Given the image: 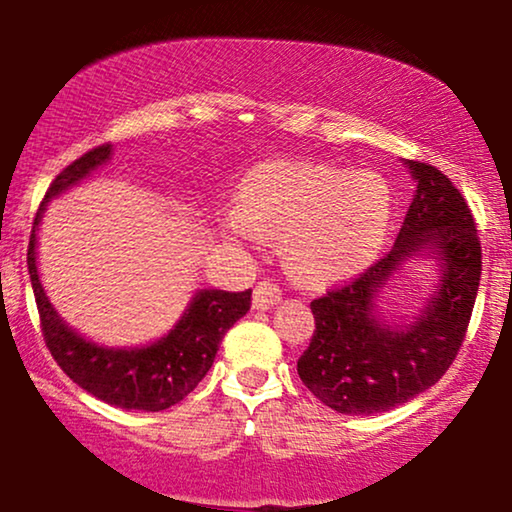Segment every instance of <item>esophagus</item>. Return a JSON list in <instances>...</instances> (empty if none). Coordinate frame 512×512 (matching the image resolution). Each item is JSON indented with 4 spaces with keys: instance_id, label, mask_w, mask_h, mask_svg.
Instances as JSON below:
<instances>
[{
    "instance_id": "1",
    "label": "esophagus",
    "mask_w": 512,
    "mask_h": 512,
    "mask_svg": "<svg viewBox=\"0 0 512 512\" xmlns=\"http://www.w3.org/2000/svg\"><path fill=\"white\" fill-rule=\"evenodd\" d=\"M282 300V289L272 282V279H263L254 289V307L256 310H270Z\"/></svg>"
}]
</instances>
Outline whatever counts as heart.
<instances>
[{
  "instance_id": "1",
  "label": "heart",
  "mask_w": 512,
  "mask_h": 512,
  "mask_svg": "<svg viewBox=\"0 0 512 512\" xmlns=\"http://www.w3.org/2000/svg\"><path fill=\"white\" fill-rule=\"evenodd\" d=\"M391 223V191L380 174L272 160L244 174L228 230L237 240L282 235L291 268L335 282L380 254Z\"/></svg>"
}]
</instances>
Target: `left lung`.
Returning <instances> with one entry per match:
<instances>
[{"mask_svg":"<svg viewBox=\"0 0 512 512\" xmlns=\"http://www.w3.org/2000/svg\"><path fill=\"white\" fill-rule=\"evenodd\" d=\"M415 198L394 247L366 272L312 300L314 335L298 359L307 389L342 415H375L408 403L452 366L466 338L480 286L478 228L459 188L438 167L408 160ZM419 250L444 268L437 293L408 327L376 319L379 286Z\"/></svg>","mask_w":512,"mask_h":512,"instance_id":"1","label":"left lung"}]
</instances>
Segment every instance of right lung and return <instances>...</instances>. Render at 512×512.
I'll list each match as a JSON object with an SVG mask.
<instances>
[{"instance_id":"obj_1","label":"right lung","mask_w":512,"mask_h":512,"mask_svg":"<svg viewBox=\"0 0 512 512\" xmlns=\"http://www.w3.org/2000/svg\"><path fill=\"white\" fill-rule=\"evenodd\" d=\"M109 158L111 144L95 146L53 179L34 216L30 247H27V268H30L44 342L69 380L116 408L158 412L172 408L198 387V382L212 368L223 335L249 312L251 289L237 293L219 289L198 291L179 324L146 347H102L69 328L48 303L44 286L39 282L37 228L48 200L67 191L69 186L79 184Z\"/></svg>"}]
</instances>
